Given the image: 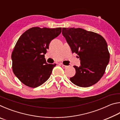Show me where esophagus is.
I'll use <instances>...</instances> for the list:
<instances>
[{"label":"esophagus","instance_id":"34e87169","mask_svg":"<svg viewBox=\"0 0 120 120\" xmlns=\"http://www.w3.org/2000/svg\"><path fill=\"white\" fill-rule=\"evenodd\" d=\"M61 66H62V67L63 68H64V69L66 68L67 67V66H65V65H64V64H61Z\"/></svg>","mask_w":120,"mask_h":120}]
</instances>
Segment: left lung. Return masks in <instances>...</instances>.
<instances>
[{
    "label": "left lung",
    "instance_id": "1",
    "mask_svg": "<svg viewBox=\"0 0 120 120\" xmlns=\"http://www.w3.org/2000/svg\"><path fill=\"white\" fill-rule=\"evenodd\" d=\"M62 34L76 53L80 66H74L76 74L70 78L73 84L88 87L97 83L105 73L109 60L106 41L99 34L81 28H62Z\"/></svg>",
    "mask_w": 120,
    "mask_h": 120
}]
</instances>
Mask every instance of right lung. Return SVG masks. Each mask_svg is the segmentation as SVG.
Masks as SVG:
<instances>
[{"label":"right lung","instance_id":"obj_1","mask_svg":"<svg viewBox=\"0 0 120 120\" xmlns=\"http://www.w3.org/2000/svg\"><path fill=\"white\" fill-rule=\"evenodd\" d=\"M61 32L56 28L34 27L20 36L11 54L14 74L26 86L36 88L47 80L56 64L46 62L51 41Z\"/></svg>","mask_w":120,"mask_h":120}]
</instances>
